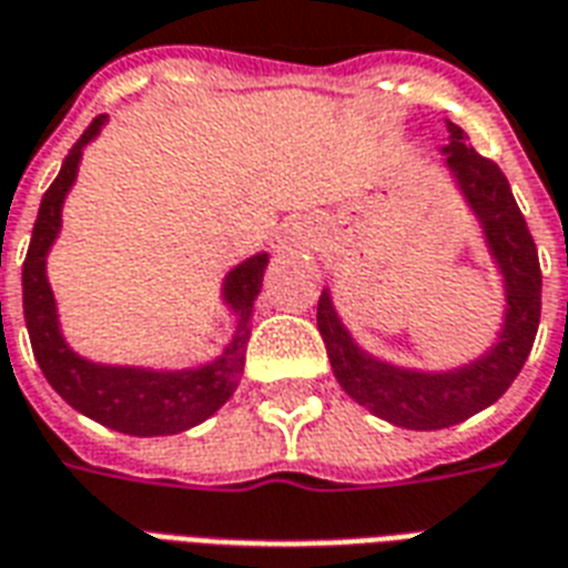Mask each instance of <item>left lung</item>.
<instances>
[{
	"mask_svg": "<svg viewBox=\"0 0 568 568\" xmlns=\"http://www.w3.org/2000/svg\"><path fill=\"white\" fill-rule=\"evenodd\" d=\"M447 166L465 190L467 202L486 226L491 253L500 262L506 276V324L504 336L483 361L447 375H419V372L393 369L357 352L352 336L345 333L331 294L318 297V333L331 357L333 375L339 387L393 426L435 432V428L456 426L474 417L504 396L509 384L518 378L527 354L534 348L542 313V271L539 255L525 214L518 211L509 181L495 160L483 158L467 145V133L449 124Z\"/></svg>",
	"mask_w": 568,
	"mask_h": 568,
	"instance_id": "obj_1",
	"label": "left lung"
}]
</instances>
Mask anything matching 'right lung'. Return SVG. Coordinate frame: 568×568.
<instances>
[{"label": "right lung", "mask_w": 568, "mask_h": 568, "mask_svg": "<svg viewBox=\"0 0 568 568\" xmlns=\"http://www.w3.org/2000/svg\"><path fill=\"white\" fill-rule=\"evenodd\" d=\"M106 115L85 128L80 140L73 142L62 172L55 175L50 190L43 193L38 220H34L32 241L23 262V315L34 361L41 366L43 378L62 396L71 408L85 417L98 419L124 435L136 438H158V435H179L184 428L199 426L220 405H226L235 393L237 381L244 375L246 342H250V318L253 301L262 288L267 255H253L250 262L235 267L226 280V301L237 313V333L226 354L205 369L193 372H142V369H110L77 357L62 342L55 324L53 292L43 274L47 250L62 226V202L71 190L80 166L85 142L94 140Z\"/></svg>", "instance_id": "1"}]
</instances>
